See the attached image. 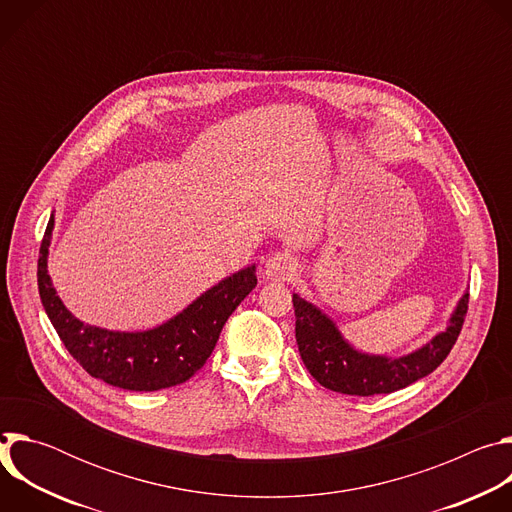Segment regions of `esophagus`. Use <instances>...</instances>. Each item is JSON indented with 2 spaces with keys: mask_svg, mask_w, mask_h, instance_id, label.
Instances as JSON below:
<instances>
[{
  "mask_svg": "<svg viewBox=\"0 0 512 512\" xmlns=\"http://www.w3.org/2000/svg\"><path fill=\"white\" fill-rule=\"evenodd\" d=\"M296 269H298V263L289 253H273L263 263V275L267 279H277V281L291 279V275L296 273Z\"/></svg>",
  "mask_w": 512,
  "mask_h": 512,
  "instance_id": "1",
  "label": "esophagus"
}]
</instances>
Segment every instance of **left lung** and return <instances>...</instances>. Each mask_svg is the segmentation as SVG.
Wrapping results in <instances>:
<instances>
[{
    "mask_svg": "<svg viewBox=\"0 0 512 512\" xmlns=\"http://www.w3.org/2000/svg\"><path fill=\"white\" fill-rule=\"evenodd\" d=\"M294 310L296 342L310 375L330 391L371 397L399 391L440 367L462 332L468 294L460 300L446 332L401 358L369 356L354 350L334 322L300 296H294Z\"/></svg>",
    "mask_w": 512,
    "mask_h": 512,
    "instance_id": "left-lung-1",
    "label": "left lung"
}]
</instances>
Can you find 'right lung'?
Returning <instances> with one entry per match:
<instances>
[{"mask_svg":"<svg viewBox=\"0 0 512 512\" xmlns=\"http://www.w3.org/2000/svg\"><path fill=\"white\" fill-rule=\"evenodd\" d=\"M54 216H50L38 257L42 306L64 348L95 379L127 391H160L188 381L212 354L229 316L257 285L255 265L210 287L170 322L148 332H111L72 316L50 283L46 257Z\"/></svg>","mask_w":512,"mask_h":512,"instance_id":"add662e5","label":"right lung"}]
</instances>
